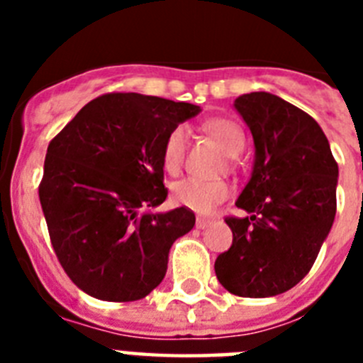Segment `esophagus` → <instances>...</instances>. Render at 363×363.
<instances>
[{"label": "esophagus", "mask_w": 363, "mask_h": 363, "mask_svg": "<svg viewBox=\"0 0 363 363\" xmlns=\"http://www.w3.org/2000/svg\"><path fill=\"white\" fill-rule=\"evenodd\" d=\"M209 225H213V220H211V218H201V216L196 218L198 229H207Z\"/></svg>", "instance_id": "34e87169"}]
</instances>
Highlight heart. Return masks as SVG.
<instances>
[{
	"instance_id": "1",
	"label": "heart",
	"mask_w": 363,
	"mask_h": 363,
	"mask_svg": "<svg viewBox=\"0 0 363 363\" xmlns=\"http://www.w3.org/2000/svg\"><path fill=\"white\" fill-rule=\"evenodd\" d=\"M205 133L213 138L220 145V149L236 158L245 145V136L238 125L223 118H216L205 123ZM185 145H187V134L184 127H174L167 134L165 143L162 149V162L167 172H176L184 162ZM229 196V185L221 179H200V178H185L179 179L172 185V201L176 205L187 207L194 213L207 214L214 211L216 205Z\"/></svg>"
}]
</instances>
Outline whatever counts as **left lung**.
Masks as SVG:
<instances>
[{
  "mask_svg": "<svg viewBox=\"0 0 363 363\" xmlns=\"http://www.w3.org/2000/svg\"><path fill=\"white\" fill-rule=\"evenodd\" d=\"M255 142L251 178L236 200L245 218H227L233 245L214 262L229 293L269 298L313 267L336 214L338 165L307 112L271 92L234 99Z\"/></svg>",
  "mask_w": 363,
  "mask_h": 363,
  "instance_id": "obj_1",
  "label": "left lung"
}]
</instances>
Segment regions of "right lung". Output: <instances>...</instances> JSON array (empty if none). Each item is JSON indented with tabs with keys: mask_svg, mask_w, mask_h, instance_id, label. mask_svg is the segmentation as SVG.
<instances>
[{
	"mask_svg": "<svg viewBox=\"0 0 363 363\" xmlns=\"http://www.w3.org/2000/svg\"><path fill=\"white\" fill-rule=\"evenodd\" d=\"M198 105L112 92L92 99L50 142L40 201L54 252L83 293L105 301L145 298L162 284L172 243L194 227L165 201L167 134Z\"/></svg>",
	"mask_w": 363,
	"mask_h": 363,
	"instance_id": "right-lung-1",
	"label": "right lung"
}]
</instances>
